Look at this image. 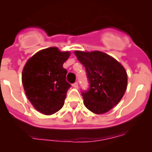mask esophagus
<instances>
[{
    "mask_svg": "<svg viewBox=\"0 0 152 152\" xmlns=\"http://www.w3.org/2000/svg\"><path fill=\"white\" fill-rule=\"evenodd\" d=\"M72 86H73V87H75V88H76V89L79 88V85H78L77 82H75V83H73V85H72Z\"/></svg>",
    "mask_w": 152,
    "mask_h": 152,
    "instance_id": "34e87169",
    "label": "esophagus"
}]
</instances>
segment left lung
Instances as JSON below:
<instances>
[{
  "mask_svg": "<svg viewBox=\"0 0 152 152\" xmlns=\"http://www.w3.org/2000/svg\"><path fill=\"white\" fill-rule=\"evenodd\" d=\"M75 55L84 65L90 83L82 91L84 104L96 114L107 113L121 100L127 87V73L116 59L102 51L76 50Z\"/></svg>",
  "mask_w": 152,
  "mask_h": 152,
  "instance_id": "1",
  "label": "left lung"
}]
</instances>
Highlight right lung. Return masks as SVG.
<instances>
[{"mask_svg":"<svg viewBox=\"0 0 152 152\" xmlns=\"http://www.w3.org/2000/svg\"><path fill=\"white\" fill-rule=\"evenodd\" d=\"M70 55L56 47L48 48L35 53L23 67L22 82L26 95L42 114H54L63 107L71 85L66 81L67 70L62 65Z\"/></svg>","mask_w":152,"mask_h":152,"instance_id":"add662e5","label":"right lung"}]
</instances>
